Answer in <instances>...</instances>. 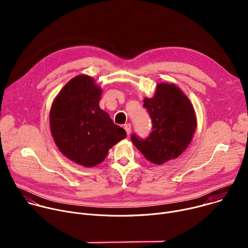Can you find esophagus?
<instances>
[{
	"label": "esophagus",
	"mask_w": 248,
	"mask_h": 248,
	"mask_svg": "<svg viewBox=\"0 0 248 248\" xmlns=\"http://www.w3.org/2000/svg\"><path fill=\"white\" fill-rule=\"evenodd\" d=\"M124 129H125V131H126L127 135H129V134H130V132H131V124H124Z\"/></svg>",
	"instance_id": "34e87169"
}]
</instances>
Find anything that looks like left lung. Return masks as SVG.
Here are the masks:
<instances>
[{
  "label": "left lung",
  "instance_id": "obj_1",
  "mask_svg": "<svg viewBox=\"0 0 248 248\" xmlns=\"http://www.w3.org/2000/svg\"><path fill=\"white\" fill-rule=\"evenodd\" d=\"M143 102L152 120V131L145 139L133 133L132 143L156 165L178 158L191 142L196 129L192 104L178 86L163 82L157 85L154 97Z\"/></svg>",
  "mask_w": 248,
  "mask_h": 248
}]
</instances>
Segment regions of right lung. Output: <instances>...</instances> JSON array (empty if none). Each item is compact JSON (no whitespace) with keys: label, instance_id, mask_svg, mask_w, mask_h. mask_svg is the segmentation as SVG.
<instances>
[{"label":"right lung","instance_id":"1","mask_svg":"<svg viewBox=\"0 0 248 248\" xmlns=\"http://www.w3.org/2000/svg\"><path fill=\"white\" fill-rule=\"evenodd\" d=\"M102 89L84 75L70 79L55 98L50 128L59 150L86 168L102 163L119 141L126 137L123 127L99 107Z\"/></svg>","mask_w":248,"mask_h":248}]
</instances>
